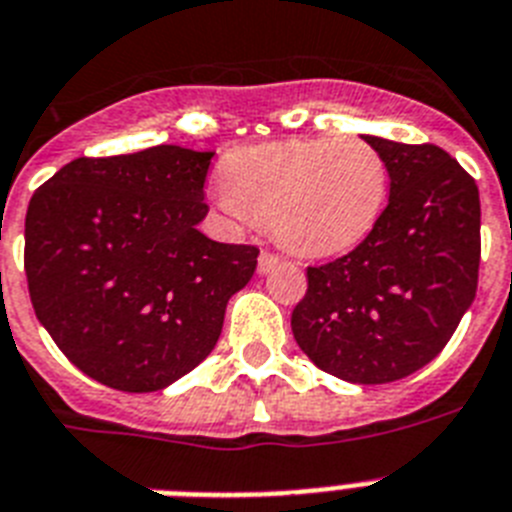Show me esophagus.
Segmentation results:
<instances>
[{
  "instance_id": "1",
  "label": "esophagus",
  "mask_w": 512,
  "mask_h": 512,
  "mask_svg": "<svg viewBox=\"0 0 512 512\" xmlns=\"http://www.w3.org/2000/svg\"><path fill=\"white\" fill-rule=\"evenodd\" d=\"M278 263H281V257H278L276 252H268V249H263V252H260V257H257V270H260V273H270V270L276 268Z\"/></svg>"
}]
</instances>
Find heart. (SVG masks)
<instances>
[{
    "label": "heart",
    "instance_id": "1",
    "mask_svg": "<svg viewBox=\"0 0 512 512\" xmlns=\"http://www.w3.org/2000/svg\"><path fill=\"white\" fill-rule=\"evenodd\" d=\"M218 208L270 223L283 247L328 257L367 239L388 197V163L362 137H291L223 158Z\"/></svg>",
    "mask_w": 512,
    "mask_h": 512
}]
</instances>
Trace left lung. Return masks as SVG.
<instances>
[{"instance_id": "8db88e82", "label": "left lung", "mask_w": 512, "mask_h": 512, "mask_svg": "<svg viewBox=\"0 0 512 512\" xmlns=\"http://www.w3.org/2000/svg\"><path fill=\"white\" fill-rule=\"evenodd\" d=\"M364 140L388 163L390 200L359 247L309 265L291 330L322 372L382 385L432 362L474 302L482 205L474 176L437 145Z\"/></svg>"}]
</instances>
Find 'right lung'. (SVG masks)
<instances>
[{
  "label": "right lung",
  "instance_id": "add662e5",
  "mask_svg": "<svg viewBox=\"0 0 512 512\" xmlns=\"http://www.w3.org/2000/svg\"><path fill=\"white\" fill-rule=\"evenodd\" d=\"M210 158L179 145L83 156L30 197V302L62 354L101 385L153 393L192 372L255 273V244L197 231Z\"/></svg>",
  "mask_w": 512,
  "mask_h": 512
}]
</instances>
